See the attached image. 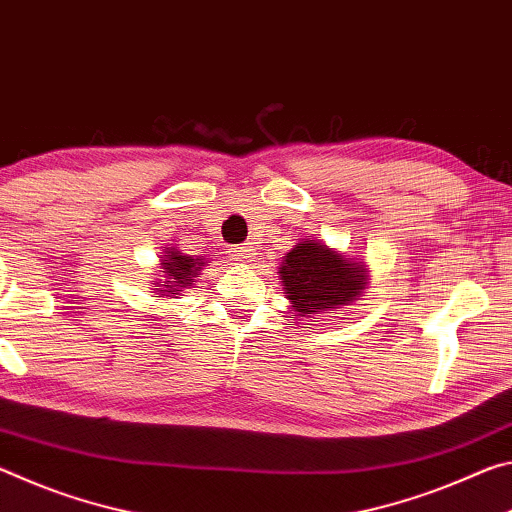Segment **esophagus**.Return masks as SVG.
<instances>
[{
    "label": "esophagus",
    "instance_id": "1",
    "mask_svg": "<svg viewBox=\"0 0 512 512\" xmlns=\"http://www.w3.org/2000/svg\"><path fill=\"white\" fill-rule=\"evenodd\" d=\"M254 258H256V247L251 245V242H247V245L233 249V261H238V263H251V261H254Z\"/></svg>",
    "mask_w": 512,
    "mask_h": 512
}]
</instances>
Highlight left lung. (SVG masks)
I'll return each mask as SVG.
<instances>
[{"label":"left lung","instance_id":"obj_1","mask_svg":"<svg viewBox=\"0 0 512 512\" xmlns=\"http://www.w3.org/2000/svg\"><path fill=\"white\" fill-rule=\"evenodd\" d=\"M279 279L292 311L320 320L322 313L351 306L363 295L370 267L308 236L283 256Z\"/></svg>","mask_w":512,"mask_h":512}]
</instances>
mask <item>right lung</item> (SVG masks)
Instances as JSON below:
<instances>
[{"instance_id": "1", "label": "right lung", "mask_w": 512, "mask_h": 512, "mask_svg": "<svg viewBox=\"0 0 512 512\" xmlns=\"http://www.w3.org/2000/svg\"><path fill=\"white\" fill-rule=\"evenodd\" d=\"M161 261H158V279L152 283V290L161 297H174L181 295L183 290L195 288L197 274L204 270L206 258L201 256H188L177 247H165L161 251Z\"/></svg>"}]
</instances>
